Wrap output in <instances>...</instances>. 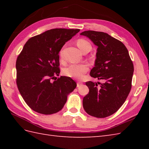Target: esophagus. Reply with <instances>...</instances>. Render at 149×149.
<instances>
[{"label": "esophagus", "instance_id": "34e87169", "mask_svg": "<svg viewBox=\"0 0 149 149\" xmlns=\"http://www.w3.org/2000/svg\"><path fill=\"white\" fill-rule=\"evenodd\" d=\"M82 84H83V83H81V82H77V87L80 86L81 85H82Z\"/></svg>", "mask_w": 149, "mask_h": 149}]
</instances>
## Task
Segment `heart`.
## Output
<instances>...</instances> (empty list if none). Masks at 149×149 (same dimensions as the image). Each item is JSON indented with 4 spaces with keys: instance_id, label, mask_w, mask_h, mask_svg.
<instances>
[{
    "instance_id": "obj_1",
    "label": "heart",
    "mask_w": 149,
    "mask_h": 149,
    "mask_svg": "<svg viewBox=\"0 0 149 149\" xmlns=\"http://www.w3.org/2000/svg\"><path fill=\"white\" fill-rule=\"evenodd\" d=\"M77 45L83 52L87 49L91 50V49L90 43L86 40L83 38H80L77 41ZM59 55L61 59H63V54L62 50L60 52ZM88 69H89V66H88L86 63L70 64L63 70V73L66 76L69 77L81 79L85 73L88 72Z\"/></svg>"
}]
</instances>
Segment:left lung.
I'll list each match as a JSON object with an SVG mask.
<instances>
[{
    "instance_id": "obj_1",
    "label": "left lung",
    "mask_w": 149,
    "mask_h": 149,
    "mask_svg": "<svg viewBox=\"0 0 149 149\" xmlns=\"http://www.w3.org/2000/svg\"><path fill=\"white\" fill-rule=\"evenodd\" d=\"M81 34L98 46L90 76L102 81L86 82L89 93L83 98V107L88 115L105 118L116 112L130 93L133 63L124 44L108 34L86 31Z\"/></svg>"
}]
</instances>
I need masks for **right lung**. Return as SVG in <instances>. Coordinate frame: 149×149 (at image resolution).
Listing matches in <instances>:
<instances>
[{
  "mask_svg": "<svg viewBox=\"0 0 149 149\" xmlns=\"http://www.w3.org/2000/svg\"><path fill=\"white\" fill-rule=\"evenodd\" d=\"M79 31H47L31 38L18 56L16 61L18 89L28 106L34 111L43 115L59 111L67 100V95L76 87V83L70 77L61 76L57 79L56 76L60 73L59 52Z\"/></svg>",
  "mask_w": 149,
  "mask_h": 149,
  "instance_id": "1",
  "label": "right lung"
}]
</instances>
